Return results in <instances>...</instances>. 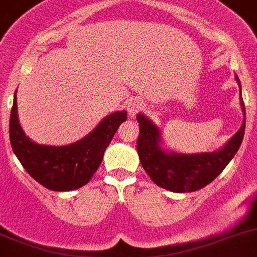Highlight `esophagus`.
<instances>
[{
  "label": "esophagus",
  "mask_w": 257,
  "mask_h": 257,
  "mask_svg": "<svg viewBox=\"0 0 257 257\" xmlns=\"http://www.w3.org/2000/svg\"><path fill=\"white\" fill-rule=\"evenodd\" d=\"M124 108L127 109L130 117H135L136 113L143 108V102L139 98H130L124 102Z\"/></svg>",
  "instance_id": "1"
}]
</instances>
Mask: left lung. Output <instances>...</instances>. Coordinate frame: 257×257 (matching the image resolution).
<instances>
[{
  "mask_svg": "<svg viewBox=\"0 0 257 257\" xmlns=\"http://www.w3.org/2000/svg\"><path fill=\"white\" fill-rule=\"evenodd\" d=\"M236 81L241 93V82L237 75ZM239 100L243 112V123L222 149L213 153L183 154L166 150L162 148L159 127L143 113H139L136 119L140 124V134L136 148L141 166L153 182L169 191L192 192L215 180L236 155L243 140L246 112L242 95H239Z\"/></svg>",
  "mask_w": 257,
  "mask_h": 257,
  "instance_id": "left-lung-1",
  "label": "left lung"
}]
</instances>
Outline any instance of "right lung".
<instances>
[{"label":"right lung","mask_w":257,"mask_h":257,"mask_svg":"<svg viewBox=\"0 0 257 257\" xmlns=\"http://www.w3.org/2000/svg\"><path fill=\"white\" fill-rule=\"evenodd\" d=\"M126 119V110L113 112L76 143L63 147L37 144L21 128L15 91L10 116V143L25 171L37 182L52 191H71L90 181L119 124Z\"/></svg>","instance_id":"1"}]
</instances>
